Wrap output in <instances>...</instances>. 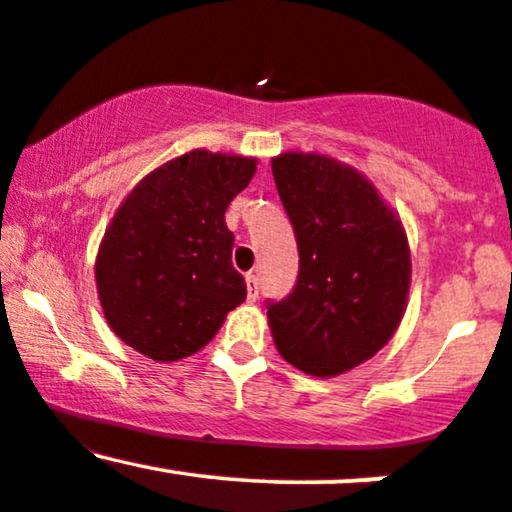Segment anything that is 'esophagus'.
<instances>
[{
  "label": "esophagus",
  "instance_id": "34e87169",
  "mask_svg": "<svg viewBox=\"0 0 512 512\" xmlns=\"http://www.w3.org/2000/svg\"><path fill=\"white\" fill-rule=\"evenodd\" d=\"M245 284H248V301L255 303L257 296H260V284H257V276L245 274Z\"/></svg>",
  "mask_w": 512,
  "mask_h": 512
}]
</instances>
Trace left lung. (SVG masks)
Here are the masks:
<instances>
[{"label":"left lung","instance_id":"8db88e82","mask_svg":"<svg viewBox=\"0 0 512 512\" xmlns=\"http://www.w3.org/2000/svg\"><path fill=\"white\" fill-rule=\"evenodd\" d=\"M298 243V281L267 317L279 354L332 378L373 358L399 327L411 257L399 216L358 170L320 154L272 158Z\"/></svg>","mask_w":512,"mask_h":512}]
</instances>
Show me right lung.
I'll list each match as a JSON object with an SVG mask.
<instances>
[{"label": "right lung", "instance_id": "1", "mask_svg": "<svg viewBox=\"0 0 512 512\" xmlns=\"http://www.w3.org/2000/svg\"><path fill=\"white\" fill-rule=\"evenodd\" d=\"M255 170V158L197 149L146 175L120 204L98 248L96 286L110 330L127 346L180 361L245 301L223 214Z\"/></svg>", "mask_w": 512, "mask_h": 512}]
</instances>
